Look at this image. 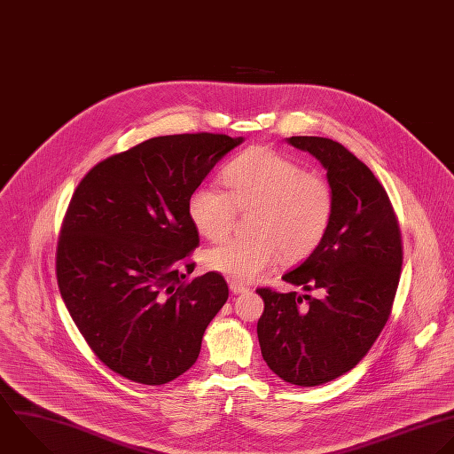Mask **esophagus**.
Instances as JSON below:
<instances>
[{"label": "esophagus", "mask_w": 454, "mask_h": 454, "mask_svg": "<svg viewBox=\"0 0 454 454\" xmlns=\"http://www.w3.org/2000/svg\"><path fill=\"white\" fill-rule=\"evenodd\" d=\"M230 290H231V294L239 295V294H246L249 288L239 281H230Z\"/></svg>", "instance_id": "34e87169"}]
</instances>
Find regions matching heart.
<instances>
[{
	"label": "heart",
	"mask_w": 454,
	"mask_h": 454,
	"mask_svg": "<svg viewBox=\"0 0 454 454\" xmlns=\"http://www.w3.org/2000/svg\"><path fill=\"white\" fill-rule=\"evenodd\" d=\"M226 192L198 185L187 200V215L207 240L223 239L237 210H253L246 239H228L203 254L212 272L253 281L279 260L297 263L317 251L334 217L329 182L286 155L254 146L221 171Z\"/></svg>",
	"instance_id": "obj_1"
}]
</instances>
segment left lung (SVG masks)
Instances as JSON below:
<instances>
[{
	"mask_svg": "<svg viewBox=\"0 0 454 454\" xmlns=\"http://www.w3.org/2000/svg\"><path fill=\"white\" fill-rule=\"evenodd\" d=\"M286 143L320 160L334 192L325 239L283 276L322 297L258 288L265 309L256 331L267 366L285 382L313 387L357 366L382 333L400 281L402 237L386 189L352 152L317 136Z\"/></svg>",
	"mask_w": 454,
	"mask_h": 454,
	"instance_id": "obj_1",
	"label": "left lung"
}]
</instances>
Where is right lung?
<instances>
[{"instance_id":"add662e5","label":"right lung","mask_w":454,"mask_h":454,"mask_svg":"<svg viewBox=\"0 0 454 454\" xmlns=\"http://www.w3.org/2000/svg\"><path fill=\"white\" fill-rule=\"evenodd\" d=\"M244 137L175 134L98 162L77 185L56 251L61 299L114 373L162 386L198 359L228 301L217 272L184 281L200 246L187 200ZM192 270V269H191Z\"/></svg>"}]
</instances>
